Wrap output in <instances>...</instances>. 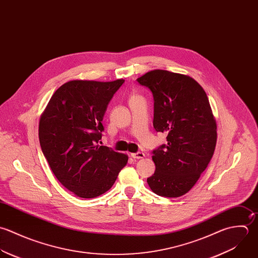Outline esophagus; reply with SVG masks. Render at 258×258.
I'll return each instance as SVG.
<instances>
[{"mask_svg": "<svg viewBox=\"0 0 258 258\" xmlns=\"http://www.w3.org/2000/svg\"><path fill=\"white\" fill-rule=\"evenodd\" d=\"M131 157L134 159H142L145 157V154L143 152H137V153H132Z\"/></svg>", "mask_w": 258, "mask_h": 258, "instance_id": "obj_1", "label": "esophagus"}]
</instances>
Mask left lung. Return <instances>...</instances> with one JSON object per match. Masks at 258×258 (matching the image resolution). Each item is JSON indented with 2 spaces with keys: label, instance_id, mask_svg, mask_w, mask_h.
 I'll use <instances>...</instances> for the list:
<instances>
[{
  "label": "left lung",
  "instance_id": "obj_1",
  "mask_svg": "<svg viewBox=\"0 0 258 258\" xmlns=\"http://www.w3.org/2000/svg\"><path fill=\"white\" fill-rule=\"evenodd\" d=\"M137 81L153 94L155 130L167 134V144L153 151L156 170L147 183L160 196H182L195 185L215 150L217 126L209 100L187 75L157 69Z\"/></svg>",
  "mask_w": 258,
  "mask_h": 258
}]
</instances>
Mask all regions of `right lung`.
Here are the masks:
<instances>
[{
	"label": "right lung",
	"instance_id": "right-lung-1",
	"mask_svg": "<svg viewBox=\"0 0 258 258\" xmlns=\"http://www.w3.org/2000/svg\"><path fill=\"white\" fill-rule=\"evenodd\" d=\"M123 79L72 80L56 90L39 122L44 156L59 182L76 196L94 198L115 183L128 156L98 145L104 114Z\"/></svg>",
	"mask_w": 258,
	"mask_h": 258
}]
</instances>
